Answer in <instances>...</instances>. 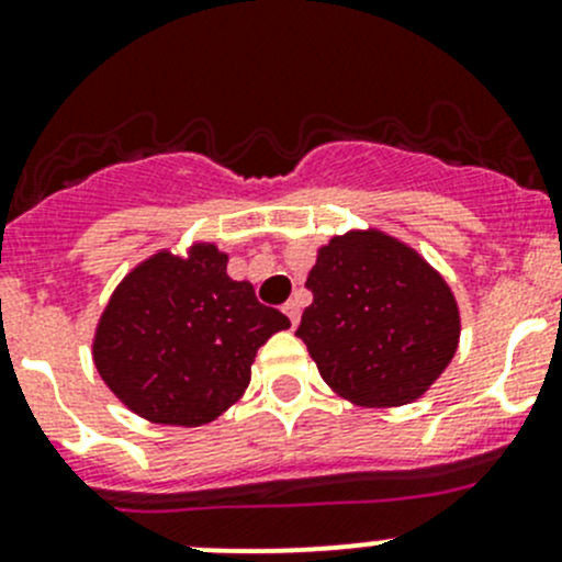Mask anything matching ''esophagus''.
I'll return each mask as SVG.
<instances>
[{"label": "esophagus", "mask_w": 562, "mask_h": 562, "mask_svg": "<svg viewBox=\"0 0 562 562\" xmlns=\"http://www.w3.org/2000/svg\"><path fill=\"white\" fill-rule=\"evenodd\" d=\"M282 313L291 317V326H299V317H302V304L293 302V299H291V302H288L285 307H282Z\"/></svg>", "instance_id": "1"}]
</instances>
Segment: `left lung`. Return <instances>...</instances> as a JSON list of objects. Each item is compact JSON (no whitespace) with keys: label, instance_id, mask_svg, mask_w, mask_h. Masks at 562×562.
Instances as JSON below:
<instances>
[{"label":"left lung","instance_id":"1","mask_svg":"<svg viewBox=\"0 0 562 562\" xmlns=\"http://www.w3.org/2000/svg\"><path fill=\"white\" fill-rule=\"evenodd\" d=\"M296 337L326 386L359 407L422 400L454 359L462 317L446 277L407 241L350 228L317 247Z\"/></svg>","mask_w":562,"mask_h":562}]
</instances>
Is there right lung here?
Returning <instances> with one entry per match:
<instances>
[{
	"label": "right lung",
	"instance_id": "right-lung-1",
	"mask_svg": "<svg viewBox=\"0 0 562 562\" xmlns=\"http://www.w3.org/2000/svg\"><path fill=\"white\" fill-rule=\"evenodd\" d=\"M285 328L291 321L263 307L252 282L231 280L225 249L192 241L122 277L94 326L92 361L135 416L203 427L241 400L258 348Z\"/></svg>",
	"mask_w": 562,
	"mask_h": 562
}]
</instances>
